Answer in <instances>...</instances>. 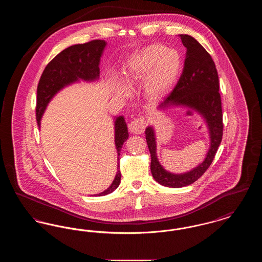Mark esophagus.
I'll return each mask as SVG.
<instances>
[{
  "label": "esophagus",
  "mask_w": 262,
  "mask_h": 262,
  "mask_svg": "<svg viewBox=\"0 0 262 262\" xmlns=\"http://www.w3.org/2000/svg\"><path fill=\"white\" fill-rule=\"evenodd\" d=\"M145 119L144 117H139L136 120L132 121L129 124H128V130L133 134H142L144 132V128H145Z\"/></svg>",
  "instance_id": "1"
}]
</instances>
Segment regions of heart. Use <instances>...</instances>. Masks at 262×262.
Returning <instances> with one entry per match:
<instances>
[{
  "instance_id": "1",
  "label": "heart",
  "mask_w": 262,
  "mask_h": 262,
  "mask_svg": "<svg viewBox=\"0 0 262 262\" xmlns=\"http://www.w3.org/2000/svg\"><path fill=\"white\" fill-rule=\"evenodd\" d=\"M181 69L182 59L178 51L161 44H152L134 54L124 73L129 84L146 78L143 88L145 95L150 99L158 100L171 91ZM118 85L122 93H128V88L122 80H119Z\"/></svg>"
}]
</instances>
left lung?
<instances>
[{
    "label": "left lung",
    "instance_id": "obj_1",
    "mask_svg": "<svg viewBox=\"0 0 262 262\" xmlns=\"http://www.w3.org/2000/svg\"><path fill=\"white\" fill-rule=\"evenodd\" d=\"M180 37L187 48L183 74L172 93L159 104L158 109L184 107L194 110L205 121L210 145L204 160L196 167L186 173L174 174L165 170L158 161L153 126L148 125L145 128L146 142L151 155V174L160 185L169 187H186L199 180L211 165L223 136L219 77L215 63L208 52L194 38L187 34H181Z\"/></svg>",
    "mask_w": 262,
    "mask_h": 262
}]
</instances>
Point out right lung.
<instances>
[{"instance_id":"add662e5","label":"right lung","mask_w":262,"mask_h":262,"mask_svg":"<svg viewBox=\"0 0 262 262\" xmlns=\"http://www.w3.org/2000/svg\"><path fill=\"white\" fill-rule=\"evenodd\" d=\"M107 43L104 40H93L84 44L73 45L57 55L40 77L37 88L36 121L40 128L41 119L49 102L62 88L78 82L95 81L99 79L100 59ZM115 145L118 153V171L112 185L106 190L94 194L102 196L113 192L121 183V171L119 170L120 151L128 137L127 126L123 116L115 117Z\"/></svg>"}]
</instances>
